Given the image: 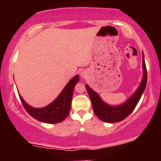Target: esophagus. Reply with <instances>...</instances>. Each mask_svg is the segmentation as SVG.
<instances>
[{
	"mask_svg": "<svg viewBox=\"0 0 161 161\" xmlns=\"http://www.w3.org/2000/svg\"><path fill=\"white\" fill-rule=\"evenodd\" d=\"M87 72L86 71H85V70H83V71H82L80 73V77L82 79H86V77H87Z\"/></svg>",
	"mask_w": 161,
	"mask_h": 161,
	"instance_id": "obj_1",
	"label": "esophagus"
}]
</instances>
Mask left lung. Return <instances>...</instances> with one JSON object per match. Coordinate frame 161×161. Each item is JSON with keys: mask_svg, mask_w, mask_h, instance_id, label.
I'll return each instance as SVG.
<instances>
[{"mask_svg": "<svg viewBox=\"0 0 161 161\" xmlns=\"http://www.w3.org/2000/svg\"><path fill=\"white\" fill-rule=\"evenodd\" d=\"M142 69H143V75L139 86L125 102L119 105L107 104L101 99L97 92L90 88L88 85H86L88 95L92 101L94 112L101 120L109 123H118L125 119L133 111L141 98L147 85V69H146L144 53H142Z\"/></svg>", "mask_w": 161, "mask_h": 161, "instance_id": "8db88e82", "label": "left lung"}]
</instances>
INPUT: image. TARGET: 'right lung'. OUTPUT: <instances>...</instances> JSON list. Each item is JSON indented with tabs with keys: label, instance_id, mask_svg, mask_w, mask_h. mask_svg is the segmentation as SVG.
Listing matches in <instances>:
<instances>
[{
	"label": "right lung",
	"instance_id": "right-lung-1",
	"mask_svg": "<svg viewBox=\"0 0 161 161\" xmlns=\"http://www.w3.org/2000/svg\"><path fill=\"white\" fill-rule=\"evenodd\" d=\"M79 81V75L69 81L64 89L51 104L44 108H36L28 104L19 95L22 104L31 116L37 120L45 123H58L64 121L69 116L71 109V101L75 86Z\"/></svg>",
	"mask_w": 161,
	"mask_h": 161
}]
</instances>
